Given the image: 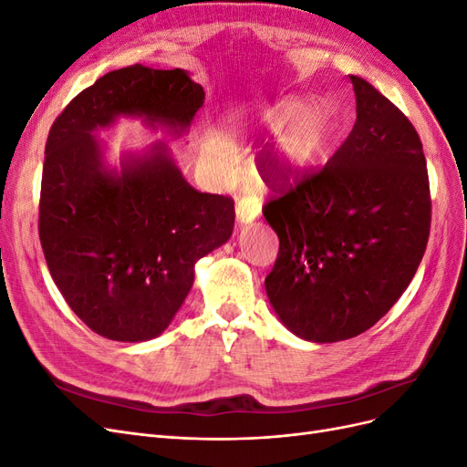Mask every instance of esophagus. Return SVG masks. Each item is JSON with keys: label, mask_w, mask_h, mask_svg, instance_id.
Listing matches in <instances>:
<instances>
[{"label": "esophagus", "mask_w": 467, "mask_h": 467, "mask_svg": "<svg viewBox=\"0 0 467 467\" xmlns=\"http://www.w3.org/2000/svg\"><path fill=\"white\" fill-rule=\"evenodd\" d=\"M261 214V206L259 201L253 199H239L235 206V216L239 223H251L253 220H257Z\"/></svg>", "instance_id": "1"}]
</instances>
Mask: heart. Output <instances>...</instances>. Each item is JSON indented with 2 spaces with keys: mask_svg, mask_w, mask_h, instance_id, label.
I'll use <instances>...</instances> for the list:
<instances>
[{
  "mask_svg": "<svg viewBox=\"0 0 467 467\" xmlns=\"http://www.w3.org/2000/svg\"><path fill=\"white\" fill-rule=\"evenodd\" d=\"M300 109V101H296V99H285V101L276 103L265 112L257 124V130H282ZM325 136H327V119H325L321 107L307 105L301 115L292 122L285 138H282V151H285L290 160H306L309 155H314L321 150V146L325 144ZM202 155L212 175L218 181H228L234 177L235 155L232 146L225 142L223 138L216 134L208 136L204 140Z\"/></svg>",
  "mask_w": 467,
  "mask_h": 467,
  "instance_id": "b5f03b06",
  "label": "heart"
}]
</instances>
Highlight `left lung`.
I'll list each match as a JSON object with an SVG mask.
<instances>
[{
  "label": "left lung",
  "mask_w": 467,
  "mask_h": 467,
  "mask_svg": "<svg viewBox=\"0 0 467 467\" xmlns=\"http://www.w3.org/2000/svg\"><path fill=\"white\" fill-rule=\"evenodd\" d=\"M357 122L321 171L263 208L280 239L265 278L268 302L296 337L352 338L384 317L413 280L431 232L427 161L417 130L368 81L350 76ZM280 191L288 169L257 158Z\"/></svg>",
  "instance_id": "obj_1"
}]
</instances>
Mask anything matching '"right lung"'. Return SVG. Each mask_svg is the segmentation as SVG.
I'll return each instance as SVG.
<instances>
[{
    "instance_id": "1",
    "label": "right lung",
    "mask_w": 467,
    "mask_h": 467,
    "mask_svg": "<svg viewBox=\"0 0 467 467\" xmlns=\"http://www.w3.org/2000/svg\"><path fill=\"white\" fill-rule=\"evenodd\" d=\"M204 89L189 72L129 66L99 78L54 120L45 150L38 235L74 314L110 341L160 337L185 302L194 265L228 242L234 202L199 192L153 142L109 165L95 134L119 119L187 134Z\"/></svg>"
}]
</instances>
